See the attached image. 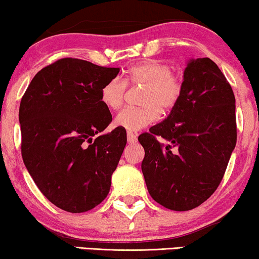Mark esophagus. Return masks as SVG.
Returning a JSON list of instances; mask_svg holds the SVG:
<instances>
[{
	"label": "esophagus",
	"mask_w": 259,
	"mask_h": 259,
	"mask_svg": "<svg viewBox=\"0 0 259 259\" xmlns=\"http://www.w3.org/2000/svg\"><path fill=\"white\" fill-rule=\"evenodd\" d=\"M127 141H128L130 144H136L137 141H138L136 134H133V133H131V132L127 133Z\"/></svg>",
	"instance_id": "esophagus-1"
}]
</instances>
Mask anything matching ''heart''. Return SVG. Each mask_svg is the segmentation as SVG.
Masks as SVG:
<instances>
[{"label": "heart", "instance_id": "1", "mask_svg": "<svg viewBox=\"0 0 259 259\" xmlns=\"http://www.w3.org/2000/svg\"><path fill=\"white\" fill-rule=\"evenodd\" d=\"M123 81L131 86H141L137 108H125L116 114L114 125L127 132H137L159 118V111L168 112L178 104L183 82L172 67L159 60H147L126 70ZM119 79L109 80L102 86L100 100L109 109H118L125 97L126 86Z\"/></svg>", "mask_w": 259, "mask_h": 259}]
</instances>
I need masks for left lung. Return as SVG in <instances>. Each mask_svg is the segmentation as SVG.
Listing matches in <instances>:
<instances>
[{"mask_svg":"<svg viewBox=\"0 0 259 259\" xmlns=\"http://www.w3.org/2000/svg\"><path fill=\"white\" fill-rule=\"evenodd\" d=\"M138 140L145 150V183L157 203L189 211L211 197L237 141L235 95L211 59L187 61L178 104Z\"/></svg>","mask_w":259,"mask_h":259,"instance_id":"1","label":"left lung"}]
</instances>
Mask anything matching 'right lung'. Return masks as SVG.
<instances>
[{"label": "right lung", "instance_id": "1", "mask_svg": "<svg viewBox=\"0 0 259 259\" xmlns=\"http://www.w3.org/2000/svg\"><path fill=\"white\" fill-rule=\"evenodd\" d=\"M120 68L66 58L42 68L20 104L23 162L47 199L81 213L107 197L126 146V131L101 133L112 122L102 86Z\"/></svg>", "mask_w": 259, "mask_h": 259}]
</instances>
